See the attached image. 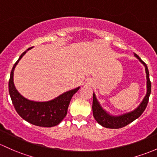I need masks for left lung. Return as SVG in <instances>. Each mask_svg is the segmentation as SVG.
Segmentation results:
<instances>
[{
  "label": "left lung",
  "instance_id": "1",
  "mask_svg": "<svg viewBox=\"0 0 157 157\" xmlns=\"http://www.w3.org/2000/svg\"><path fill=\"white\" fill-rule=\"evenodd\" d=\"M135 56L143 64L145 67V70L147 73V92L143 99L142 102L140 104V105L136 110L133 112H131L127 114H123L121 116L118 117H114V116L109 115L108 113H106L103 109H102L100 105H99V102H97V99H96L95 94H93V114H94V117L96 121L99 123L100 125L106 128H110V129H119V128H122L124 126L128 125L129 124L132 123L135 120L137 119L141 115L144 111L145 110L147 105L148 101H149V97L151 92V82L150 80L149 77V71H148L147 67V64L139 58V55L135 54Z\"/></svg>",
  "mask_w": 157,
  "mask_h": 157
}]
</instances>
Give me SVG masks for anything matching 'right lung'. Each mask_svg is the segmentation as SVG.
Wrapping results in <instances>:
<instances>
[{
    "label": "right lung",
    "mask_w": 157,
    "mask_h": 157,
    "mask_svg": "<svg viewBox=\"0 0 157 157\" xmlns=\"http://www.w3.org/2000/svg\"><path fill=\"white\" fill-rule=\"evenodd\" d=\"M23 52L11 70L9 80V92L15 109L23 119L30 124L43 127H52L58 125L66 117L67 109L72 96L79 87L61 94L48 102H34L23 97L17 91L13 83V71L20 59L29 49Z\"/></svg>",
    "instance_id": "obj_1"
}]
</instances>
